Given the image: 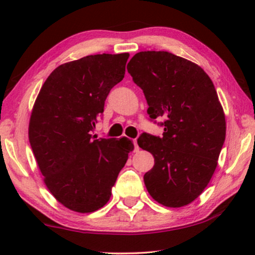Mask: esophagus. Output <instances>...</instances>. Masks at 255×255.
I'll return each instance as SVG.
<instances>
[{
	"mask_svg": "<svg viewBox=\"0 0 255 255\" xmlns=\"http://www.w3.org/2000/svg\"><path fill=\"white\" fill-rule=\"evenodd\" d=\"M133 144H134V152H138L139 151V145H138V142H137V139H134Z\"/></svg>",
	"mask_w": 255,
	"mask_h": 255,
	"instance_id": "34e87169",
	"label": "esophagus"
}]
</instances>
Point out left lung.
Returning a JSON list of instances; mask_svg holds the SVG:
<instances>
[{
    "label": "left lung",
    "mask_w": 255,
    "mask_h": 255,
    "mask_svg": "<svg viewBox=\"0 0 255 255\" xmlns=\"http://www.w3.org/2000/svg\"><path fill=\"white\" fill-rule=\"evenodd\" d=\"M128 72L144 92L149 117L165 121L162 138H138L139 147L154 158L144 175L146 189L165 207L190 204L210 182L225 140V114L214 83L195 62L165 51L134 54Z\"/></svg>",
    "instance_id": "8db88e82"
}]
</instances>
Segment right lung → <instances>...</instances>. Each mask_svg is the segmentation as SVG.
Returning a JSON list of instances; mask_svg holds the SVG:
<instances>
[{
  "label": "right lung",
  "instance_id": "add662e5",
  "mask_svg": "<svg viewBox=\"0 0 255 255\" xmlns=\"http://www.w3.org/2000/svg\"><path fill=\"white\" fill-rule=\"evenodd\" d=\"M130 54H96L58 66L34 101L29 141L44 183L69 210L104 207L134 146L130 139L90 134Z\"/></svg>",
  "mask_w": 255,
  "mask_h": 255
}]
</instances>
